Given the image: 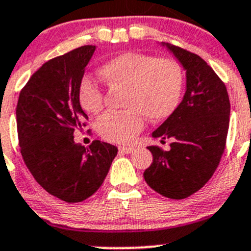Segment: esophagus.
Masks as SVG:
<instances>
[{"label":"esophagus","mask_w":251,"mask_h":251,"mask_svg":"<svg viewBox=\"0 0 251 251\" xmlns=\"http://www.w3.org/2000/svg\"><path fill=\"white\" fill-rule=\"evenodd\" d=\"M133 149H135V147H130V146H120V147H119V151H120V153H125V154L131 153V151H133Z\"/></svg>","instance_id":"obj_1"}]
</instances>
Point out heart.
<instances>
[{
    "label": "heart",
    "mask_w": 251,
    "mask_h": 251,
    "mask_svg": "<svg viewBox=\"0 0 251 251\" xmlns=\"http://www.w3.org/2000/svg\"><path fill=\"white\" fill-rule=\"evenodd\" d=\"M98 74L110 88H125L121 111L100 118L98 132L104 140L128 143L144 126V116L153 123L168 119L178 107L183 90V72L176 60L141 52H126L103 63ZM78 102L91 115L103 109L104 93L92 78L78 83Z\"/></svg>",
    "instance_id": "obj_1"
}]
</instances>
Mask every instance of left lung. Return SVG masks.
I'll return each mask as SVG.
<instances>
[{"label": "left lung", "instance_id": "obj_1", "mask_svg": "<svg viewBox=\"0 0 251 251\" xmlns=\"http://www.w3.org/2000/svg\"><path fill=\"white\" fill-rule=\"evenodd\" d=\"M163 45L186 69L187 90L176 110L153 132V137L163 141L171 138V149L149 146L153 163L143 177L161 196L184 199L204 187L219 166L231 104L224 81L203 58L171 44Z\"/></svg>", "mask_w": 251, "mask_h": 251}]
</instances>
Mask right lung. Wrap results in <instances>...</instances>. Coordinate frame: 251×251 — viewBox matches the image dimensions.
<instances>
[{
	"label": "right lung",
	"instance_id": "add662e5",
	"mask_svg": "<svg viewBox=\"0 0 251 251\" xmlns=\"http://www.w3.org/2000/svg\"><path fill=\"white\" fill-rule=\"evenodd\" d=\"M96 46H81L45 63L20 91L17 128L20 153L37 183L67 203H80L102 186L118 154L113 144L74 142L88 116L78 83ZM90 131V130H88Z\"/></svg>",
	"mask_w": 251,
	"mask_h": 251
}]
</instances>
